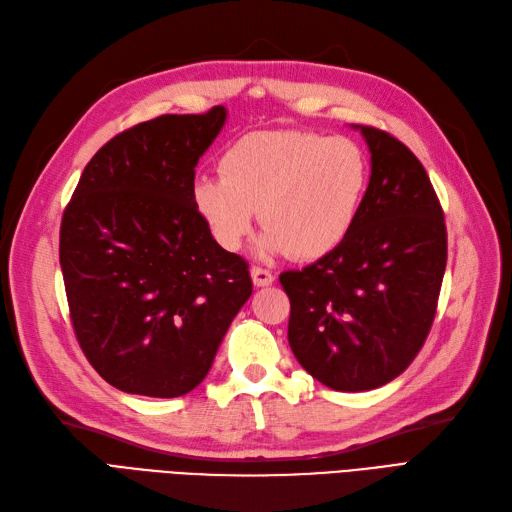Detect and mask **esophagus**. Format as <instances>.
I'll return each mask as SVG.
<instances>
[{"label":"esophagus","instance_id":"1","mask_svg":"<svg viewBox=\"0 0 512 512\" xmlns=\"http://www.w3.org/2000/svg\"><path fill=\"white\" fill-rule=\"evenodd\" d=\"M252 280H254V286L262 288V286H271L275 282V275L262 267H252Z\"/></svg>","mask_w":512,"mask_h":512}]
</instances>
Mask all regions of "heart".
Returning <instances> with one entry per match:
<instances>
[{"label":"heart","mask_w":512,"mask_h":512,"mask_svg":"<svg viewBox=\"0 0 512 512\" xmlns=\"http://www.w3.org/2000/svg\"><path fill=\"white\" fill-rule=\"evenodd\" d=\"M369 179L361 145L305 130L252 132L220 158V177H198L192 203L211 237L237 252L256 209L267 226L260 254L316 260L350 235Z\"/></svg>","instance_id":"obj_1"}]
</instances>
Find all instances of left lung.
Masks as SVG:
<instances>
[{
    "label": "left lung",
    "instance_id": "left-lung-1",
    "mask_svg": "<svg viewBox=\"0 0 512 512\" xmlns=\"http://www.w3.org/2000/svg\"><path fill=\"white\" fill-rule=\"evenodd\" d=\"M371 177L350 235L301 271H284L288 344L335 391H371L421 352L446 269V224L427 170L393 134L361 126Z\"/></svg>",
    "mask_w": 512,
    "mask_h": 512
}]
</instances>
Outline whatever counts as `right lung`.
I'll use <instances>...</instances> for the list:
<instances>
[{
    "label": "right lung",
    "mask_w": 512,
    "mask_h": 512,
    "mask_svg": "<svg viewBox=\"0 0 512 512\" xmlns=\"http://www.w3.org/2000/svg\"><path fill=\"white\" fill-rule=\"evenodd\" d=\"M224 119L213 106L119 132L64 209L59 265L76 342L123 393L196 389L252 294L247 260L218 245L192 203L194 168Z\"/></svg>",
    "instance_id": "obj_1"
}]
</instances>
